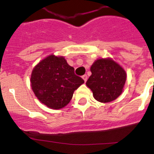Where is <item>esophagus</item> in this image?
<instances>
[{"mask_svg":"<svg viewBox=\"0 0 154 154\" xmlns=\"http://www.w3.org/2000/svg\"><path fill=\"white\" fill-rule=\"evenodd\" d=\"M82 79H83V80L85 82L87 81V79H88V77H87L86 75H82Z\"/></svg>","mask_w":154,"mask_h":154,"instance_id":"1","label":"esophagus"}]
</instances>
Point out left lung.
<instances>
[{
  "instance_id": "left-lung-1",
  "label": "left lung",
  "mask_w": 154,
  "mask_h": 154,
  "mask_svg": "<svg viewBox=\"0 0 154 154\" xmlns=\"http://www.w3.org/2000/svg\"><path fill=\"white\" fill-rule=\"evenodd\" d=\"M92 75L86 85L94 98L101 103L115 100L122 93L126 82V72L112 59H98L90 69Z\"/></svg>"
}]
</instances>
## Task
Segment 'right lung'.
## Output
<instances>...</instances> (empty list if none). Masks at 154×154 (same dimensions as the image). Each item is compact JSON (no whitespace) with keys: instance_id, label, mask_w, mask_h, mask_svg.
<instances>
[{"instance_id":"add662e5","label":"right lung","mask_w":154,"mask_h":154,"mask_svg":"<svg viewBox=\"0 0 154 154\" xmlns=\"http://www.w3.org/2000/svg\"><path fill=\"white\" fill-rule=\"evenodd\" d=\"M63 57L49 55L32 71L31 83L37 98L51 109H58L70 102L73 92L84 80Z\"/></svg>"}]
</instances>
